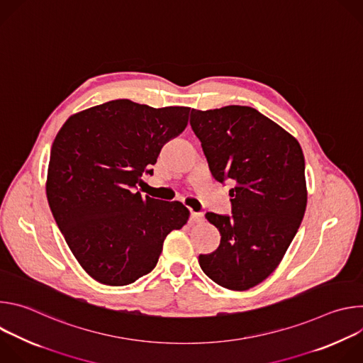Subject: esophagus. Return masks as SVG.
<instances>
[{
    "mask_svg": "<svg viewBox=\"0 0 363 363\" xmlns=\"http://www.w3.org/2000/svg\"><path fill=\"white\" fill-rule=\"evenodd\" d=\"M191 221L192 223H202L203 214L202 213H191Z\"/></svg>",
    "mask_w": 363,
    "mask_h": 363,
    "instance_id": "esophagus-1",
    "label": "esophagus"
}]
</instances>
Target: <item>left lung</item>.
Returning <instances> with one entry per match:
<instances>
[{
	"mask_svg": "<svg viewBox=\"0 0 363 363\" xmlns=\"http://www.w3.org/2000/svg\"><path fill=\"white\" fill-rule=\"evenodd\" d=\"M211 174L231 181L233 216L206 213L221 241L198 257L202 272L230 290H248L280 264L306 211L303 150L289 132L250 106L191 112Z\"/></svg>",
	"mask_w": 363,
	"mask_h": 363,
	"instance_id": "left-lung-1",
	"label": "left lung"
}]
</instances>
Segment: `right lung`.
Wrapping results in <instances>:
<instances>
[{"label":"right lung","instance_id":"obj_1","mask_svg":"<svg viewBox=\"0 0 363 363\" xmlns=\"http://www.w3.org/2000/svg\"><path fill=\"white\" fill-rule=\"evenodd\" d=\"M189 108L155 109L128 99L70 116L51 146L45 192L50 210L84 272L108 286L150 273L172 230L189 211L142 195L162 146L188 125Z\"/></svg>","mask_w":363,"mask_h":363}]
</instances>
